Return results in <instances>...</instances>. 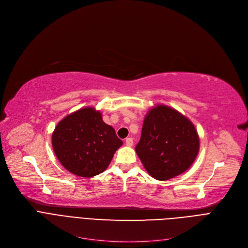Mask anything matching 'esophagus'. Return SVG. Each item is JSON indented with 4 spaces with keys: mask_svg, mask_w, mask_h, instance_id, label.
<instances>
[{
    "mask_svg": "<svg viewBox=\"0 0 248 248\" xmlns=\"http://www.w3.org/2000/svg\"><path fill=\"white\" fill-rule=\"evenodd\" d=\"M125 143H126L127 146H129V147L133 146V139H132V138H126Z\"/></svg>",
    "mask_w": 248,
    "mask_h": 248,
    "instance_id": "esophagus-1",
    "label": "esophagus"
}]
</instances>
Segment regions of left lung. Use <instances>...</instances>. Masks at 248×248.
<instances>
[{
  "mask_svg": "<svg viewBox=\"0 0 248 248\" xmlns=\"http://www.w3.org/2000/svg\"><path fill=\"white\" fill-rule=\"evenodd\" d=\"M199 147L193 123L176 109L158 104L145 116L135 151L150 175L165 181L190 167Z\"/></svg>",
  "mask_w": 248,
  "mask_h": 248,
  "instance_id": "left-lung-1",
  "label": "left lung"
}]
</instances>
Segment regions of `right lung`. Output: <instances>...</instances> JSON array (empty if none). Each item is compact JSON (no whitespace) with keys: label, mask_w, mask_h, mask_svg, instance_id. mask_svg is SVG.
Here are the masks:
<instances>
[{"label":"right lung","mask_w":248,"mask_h":248,"mask_svg":"<svg viewBox=\"0 0 248 248\" xmlns=\"http://www.w3.org/2000/svg\"><path fill=\"white\" fill-rule=\"evenodd\" d=\"M122 140L93 107L64 117L55 127L52 146L60 163L74 175L93 177L106 170Z\"/></svg>","instance_id":"obj_1"}]
</instances>
